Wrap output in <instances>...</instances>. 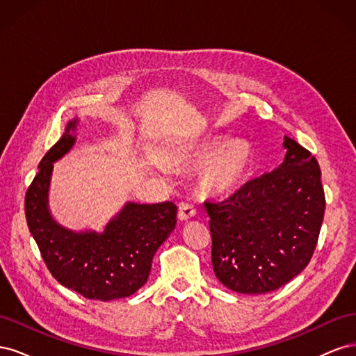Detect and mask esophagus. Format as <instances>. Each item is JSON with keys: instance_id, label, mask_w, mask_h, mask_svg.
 <instances>
[{"instance_id": "1", "label": "esophagus", "mask_w": 356, "mask_h": 356, "mask_svg": "<svg viewBox=\"0 0 356 356\" xmlns=\"http://www.w3.org/2000/svg\"><path fill=\"white\" fill-rule=\"evenodd\" d=\"M196 215V209L195 207H193L191 203L188 202H181L179 207H178V218L181 221H186V220H190L191 217H195Z\"/></svg>"}]
</instances>
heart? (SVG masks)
I'll return each instance as SVG.
<instances>
[{
	"instance_id": "obj_1",
	"label": "heart",
	"mask_w": 356,
	"mask_h": 356,
	"mask_svg": "<svg viewBox=\"0 0 356 356\" xmlns=\"http://www.w3.org/2000/svg\"><path fill=\"white\" fill-rule=\"evenodd\" d=\"M202 187L211 193H227L238 187L252 166V147L245 139H224L221 136L202 141L188 156L190 163H204Z\"/></svg>"
}]
</instances>
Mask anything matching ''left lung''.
<instances>
[{"instance_id":"8db88e82","label":"left lung","mask_w":356,"mask_h":356,"mask_svg":"<svg viewBox=\"0 0 356 356\" xmlns=\"http://www.w3.org/2000/svg\"><path fill=\"white\" fill-rule=\"evenodd\" d=\"M285 161L222 202H204L218 281L241 294L281 288L309 264L325 195L318 160L285 136Z\"/></svg>"}]
</instances>
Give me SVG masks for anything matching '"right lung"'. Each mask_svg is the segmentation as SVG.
Wrapping results in <instances>:
<instances>
[{
	"label": "right lung",
	"instance_id": "obj_1",
	"mask_svg": "<svg viewBox=\"0 0 356 356\" xmlns=\"http://www.w3.org/2000/svg\"><path fill=\"white\" fill-rule=\"evenodd\" d=\"M67 132L41 159L25 196V215L42 260L56 281L90 300L110 301L135 294L148 279L153 257L175 229L177 207L127 203L102 234L74 233L51 220L47 190L53 161L74 144Z\"/></svg>",
	"mask_w": 356,
	"mask_h": 356
}]
</instances>
